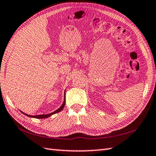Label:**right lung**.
<instances>
[{"label":"right lung","instance_id":"add662e5","mask_svg":"<svg viewBox=\"0 0 156 156\" xmlns=\"http://www.w3.org/2000/svg\"><path fill=\"white\" fill-rule=\"evenodd\" d=\"M65 98H64V101H63V104H62V105H61L58 109H57L56 111H55V112H52V113H51L45 114V115H28V114H26V113H23V112H21L24 114V115H25L28 116V117H33V118H37V119H45V118H47V117H49L51 116L52 115H53V114H55V113H58V112H61V111L63 110V107H65Z\"/></svg>","mask_w":156,"mask_h":156}]
</instances>
